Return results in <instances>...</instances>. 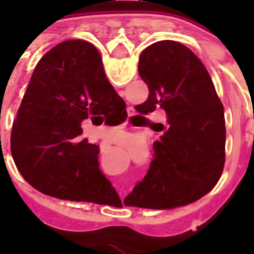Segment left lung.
Returning <instances> with one entry per match:
<instances>
[{"mask_svg":"<svg viewBox=\"0 0 254 254\" xmlns=\"http://www.w3.org/2000/svg\"><path fill=\"white\" fill-rule=\"evenodd\" d=\"M138 75L149 98L138 113L164 109L167 122L154 142L146 177L126 197V206L174 208L192 203L219 182L225 161L224 107L210 73L193 52L174 40L143 49Z\"/></svg>","mask_w":254,"mask_h":254,"instance_id":"1","label":"left lung"}]
</instances>
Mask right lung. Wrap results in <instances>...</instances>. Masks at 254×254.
<instances>
[{
    "instance_id": "1",
    "label": "right lung",
    "mask_w": 254,
    "mask_h": 254,
    "mask_svg": "<svg viewBox=\"0 0 254 254\" xmlns=\"http://www.w3.org/2000/svg\"><path fill=\"white\" fill-rule=\"evenodd\" d=\"M126 108L108 81L100 53L71 39L48 51L31 75L11 132V154L31 187L68 201L105 203L117 194L99 169V146L81 123L99 125Z\"/></svg>"
}]
</instances>
